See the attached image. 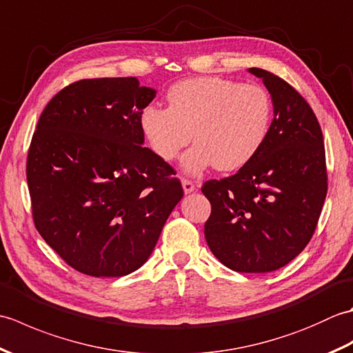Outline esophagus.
<instances>
[{
    "instance_id": "esophagus-1",
    "label": "esophagus",
    "mask_w": 353,
    "mask_h": 353,
    "mask_svg": "<svg viewBox=\"0 0 353 353\" xmlns=\"http://www.w3.org/2000/svg\"><path fill=\"white\" fill-rule=\"evenodd\" d=\"M182 186H183L185 194H191L194 190H196V185H194V182L190 181V179H182Z\"/></svg>"
}]
</instances>
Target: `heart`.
Listing matches in <instances>:
<instances>
[{"label":"heart","mask_w":353,"mask_h":353,"mask_svg":"<svg viewBox=\"0 0 353 353\" xmlns=\"http://www.w3.org/2000/svg\"><path fill=\"white\" fill-rule=\"evenodd\" d=\"M168 109L148 104L141 125L150 147L171 162L190 144L182 167L199 176L208 168L234 171L264 145L272 123V100L264 88L221 77L182 80L167 92Z\"/></svg>","instance_id":"1"}]
</instances>
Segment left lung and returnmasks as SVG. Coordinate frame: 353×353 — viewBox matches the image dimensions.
Masks as SVG:
<instances>
[{"label": "left lung", "mask_w": 353, "mask_h": 353, "mask_svg": "<svg viewBox=\"0 0 353 353\" xmlns=\"http://www.w3.org/2000/svg\"><path fill=\"white\" fill-rule=\"evenodd\" d=\"M274 118L259 153L201 192L211 201L205 223L209 249L239 273H268L287 265L314 235L327 192L323 133L303 97L261 68Z\"/></svg>", "instance_id": "1"}]
</instances>
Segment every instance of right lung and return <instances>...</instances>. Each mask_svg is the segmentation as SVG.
<instances>
[{"label":"right lung","instance_id":"right-lung-1","mask_svg":"<svg viewBox=\"0 0 353 353\" xmlns=\"http://www.w3.org/2000/svg\"><path fill=\"white\" fill-rule=\"evenodd\" d=\"M154 95L137 77L79 80L37 121L27 156L33 221L80 273L138 270L183 197L171 165L142 145L141 114Z\"/></svg>","mask_w":353,"mask_h":353}]
</instances>
